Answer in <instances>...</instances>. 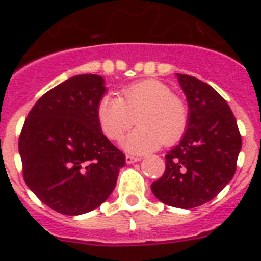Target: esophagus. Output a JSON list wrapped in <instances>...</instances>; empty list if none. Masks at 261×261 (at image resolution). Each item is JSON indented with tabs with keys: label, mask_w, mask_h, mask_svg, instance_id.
<instances>
[{
	"label": "esophagus",
	"mask_w": 261,
	"mask_h": 261,
	"mask_svg": "<svg viewBox=\"0 0 261 261\" xmlns=\"http://www.w3.org/2000/svg\"><path fill=\"white\" fill-rule=\"evenodd\" d=\"M138 161H141V158H138V156H133V155H126L125 156V162L128 163V165H130V163H135V162H138Z\"/></svg>",
	"instance_id": "1"
}]
</instances>
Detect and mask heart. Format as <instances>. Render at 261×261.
<instances>
[{"instance_id": "b5f03b06", "label": "heart", "mask_w": 261, "mask_h": 261, "mask_svg": "<svg viewBox=\"0 0 261 261\" xmlns=\"http://www.w3.org/2000/svg\"><path fill=\"white\" fill-rule=\"evenodd\" d=\"M136 116L138 128L123 138L121 146L137 155L156 150L162 144H176L190 123L187 103L156 80L128 85L120 91V98L105 95L96 106L99 125L111 140L121 138Z\"/></svg>"}]
</instances>
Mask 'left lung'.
<instances>
[{
    "label": "left lung",
    "instance_id": "obj_1",
    "mask_svg": "<svg viewBox=\"0 0 261 261\" xmlns=\"http://www.w3.org/2000/svg\"><path fill=\"white\" fill-rule=\"evenodd\" d=\"M186 94L190 123L180 142L166 154L163 176L151 184L156 199L191 209L214 199L232 179L242 138L225 99L208 84L176 74Z\"/></svg>",
    "mask_w": 261,
    "mask_h": 261
}]
</instances>
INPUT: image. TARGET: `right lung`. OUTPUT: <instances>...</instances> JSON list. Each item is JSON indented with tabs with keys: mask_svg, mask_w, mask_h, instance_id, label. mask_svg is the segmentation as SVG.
<instances>
[{
	"mask_svg": "<svg viewBox=\"0 0 261 261\" xmlns=\"http://www.w3.org/2000/svg\"><path fill=\"white\" fill-rule=\"evenodd\" d=\"M106 91L100 75H75L41 96L24 121L18 144L23 177L59 213L78 216L98 208L125 165L96 117Z\"/></svg>",
	"mask_w": 261,
	"mask_h": 261,
	"instance_id": "add662e5",
	"label": "right lung"
}]
</instances>
